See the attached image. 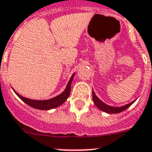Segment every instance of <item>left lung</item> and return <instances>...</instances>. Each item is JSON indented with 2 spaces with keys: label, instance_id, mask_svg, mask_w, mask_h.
I'll return each mask as SVG.
<instances>
[{
  "label": "left lung",
  "instance_id": "1",
  "mask_svg": "<svg viewBox=\"0 0 152 152\" xmlns=\"http://www.w3.org/2000/svg\"><path fill=\"white\" fill-rule=\"evenodd\" d=\"M92 95H93V101L94 103L97 106V108H99L100 110L103 111V112H106V113H109V114H114V113H119L121 112H123L126 109H127L129 108V106L133 104L135 102V101L134 102H130L129 104H125V105L123 106H120V107H114V106H110L108 105V104H106L105 103L102 102V100H100L98 97H97V95L94 93V91H92Z\"/></svg>",
  "mask_w": 152,
  "mask_h": 152
}]
</instances>
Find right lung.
I'll list each match as a JSON object with an SVG mask.
<instances>
[{
    "label": "right lung",
    "mask_w": 152,
    "mask_h": 152,
    "mask_svg": "<svg viewBox=\"0 0 152 152\" xmlns=\"http://www.w3.org/2000/svg\"><path fill=\"white\" fill-rule=\"evenodd\" d=\"M74 75H75V72L72 75L69 81L68 82L67 85H66L65 91L62 93L56 96V97H52V98L48 100H33L26 98V97H24L21 96L20 94H18L15 91H14V89H12L15 91V93L16 94V95L18 96L22 101H23L26 104L31 106L32 108H34L36 109H40V110H50V109H52V108H57V107L61 105L68 99V97H69L70 91H71V84H72Z\"/></svg>",
    "instance_id": "1"
}]
</instances>
